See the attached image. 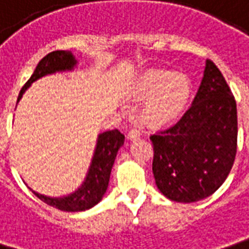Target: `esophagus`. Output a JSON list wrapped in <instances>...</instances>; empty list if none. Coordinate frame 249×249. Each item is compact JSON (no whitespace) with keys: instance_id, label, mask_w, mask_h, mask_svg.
<instances>
[{"instance_id":"34e87169","label":"esophagus","mask_w":249,"mask_h":249,"mask_svg":"<svg viewBox=\"0 0 249 249\" xmlns=\"http://www.w3.org/2000/svg\"><path fill=\"white\" fill-rule=\"evenodd\" d=\"M140 135H142V132H140V129H138V128H132L131 131L128 132V138L131 139V140H133V139H138Z\"/></svg>"}]
</instances>
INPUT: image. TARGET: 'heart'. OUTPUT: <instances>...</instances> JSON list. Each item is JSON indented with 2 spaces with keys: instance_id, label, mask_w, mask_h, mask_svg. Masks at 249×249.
Here are the masks:
<instances>
[{
  "instance_id": "b5f03b06",
  "label": "heart",
  "mask_w": 249,
  "mask_h": 249,
  "mask_svg": "<svg viewBox=\"0 0 249 249\" xmlns=\"http://www.w3.org/2000/svg\"><path fill=\"white\" fill-rule=\"evenodd\" d=\"M139 94L148 96L143 109L144 118L150 123H166L180 113L189 96L188 79L173 75L169 71H155L147 73L139 86Z\"/></svg>"
}]
</instances>
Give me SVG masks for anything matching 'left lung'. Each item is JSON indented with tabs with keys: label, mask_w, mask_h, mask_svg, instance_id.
Segmentation results:
<instances>
[{
	"label": "left lung",
	"mask_w": 249,
	"mask_h": 249,
	"mask_svg": "<svg viewBox=\"0 0 249 249\" xmlns=\"http://www.w3.org/2000/svg\"><path fill=\"white\" fill-rule=\"evenodd\" d=\"M155 184L167 199L192 203L213 195L229 176L237 151V107L213 61L182 117L150 136Z\"/></svg>",
	"instance_id": "8db88e82"
}]
</instances>
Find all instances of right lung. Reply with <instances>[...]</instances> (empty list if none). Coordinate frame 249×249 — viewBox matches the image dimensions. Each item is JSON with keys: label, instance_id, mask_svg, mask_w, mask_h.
Listing matches in <instances>:
<instances>
[{"label": "right lung", "instance_id": "right-lung-1", "mask_svg": "<svg viewBox=\"0 0 249 249\" xmlns=\"http://www.w3.org/2000/svg\"><path fill=\"white\" fill-rule=\"evenodd\" d=\"M75 65V57L68 50H55L45 55L36 65L28 82L20 89L18 102L21 99L24 91L30 87L32 82L50 73H55L61 71H71ZM124 140L125 136L118 129L106 131L98 136L95 153L91 160L87 177L82 184V187L73 194L62 196V197H49L31 189L34 195L38 196L42 202L61 211H84V210L94 207L102 200L103 195L107 189L111 167L117 157L118 148L124 144Z\"/></svg>", "mask_w": 249, "mask_h": 249}]
</instances>
